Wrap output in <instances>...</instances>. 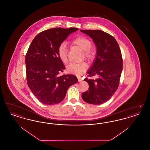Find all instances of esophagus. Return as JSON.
I'll list each match as a JSON object with an SVG mask.
<instances>
[{
	"instance_id": "obj_1",
	"label": "esophagus",
	"mask_w": 150,
	"mask_h": 150,
	"mask_svg": "<svg viewBox=\"0 0 150 150\" xmlns=\"http://www.w3.org/2000/svg\"><path fill=\"white\" fill-rule=\"evenodd\" d=\"M78 81L79 82H81L83 80V79H82V78H81V77H78Z\"/></svg>"
}]
</instances>
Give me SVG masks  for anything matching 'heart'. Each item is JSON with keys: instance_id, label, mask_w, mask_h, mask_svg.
<instances>
[{"instance_id": "b5f03b06", "label": "heart", "mask_w": 150, "mask_h": 150, "mask_svg": "<svg viewBox=\"0 0 150 150\" xmlns=\"http://www.w3.org/2000/svg\"><path fill=\"white\" fill-rule=\"evenodd\" d=\"M71 43L78 46L79 48L84 50V55L88 60H92L96 56V51L92 47V42L83 36L75 38L72 40ZM58 56L60 60L64 64L68 61L67 48L65 42H62L59 44L57 49ZM87 69V64L85 62H80L78 64L71 63L69 64L66 70L68 72L76 75H81Z\"/></svg>"}]
</instances>
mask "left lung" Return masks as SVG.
I'll use <instances>...</instances> for the list:
<instances>
[{"mask_svg":"<svg viewBox=\"0 0 150 150\" xmlns=\"http://www.w3.org/2000/svg\"><path fill=\"white\" fill-rule=\"evenodd\" d=\"M89 36L97 48L96 57L84 80L89 89L82 94V98L86 103L100 105L110 100L117 89L121 72L122 58L119 44L112 36L100 30H80Z\"/></svg>","mask_w":150,"mask_h":150,"instance_id":"left-lung-1","label":"left lung"}]
</instances>
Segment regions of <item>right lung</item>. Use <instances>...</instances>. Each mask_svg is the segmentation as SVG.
I'll use <instances>...</instances> for the list:
<instances>
[{
	"mask_svg": "<svg viewBox=\"0 0 150 150\" xmlns=\"http://www.w3.org/2000/svg\"><path fill=\"white\" fill-rule=\"evenodd\" d=\"M78 30L58 28L43 31L29 47L25 57L27 83L36 98L44 105L62 101L69 88L78 81L74 75H59L65 66L57 53L59 44Z\"/></svg>",
	"mask_w": 150,
	"mask_h": 150,
	"instance_id": "add662e5",
	"label": "right lung"
}]
</instances>
